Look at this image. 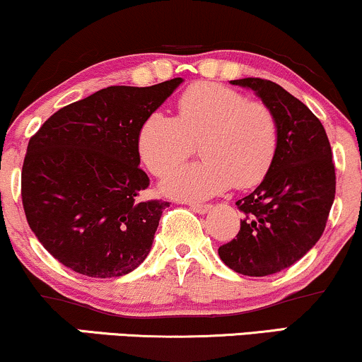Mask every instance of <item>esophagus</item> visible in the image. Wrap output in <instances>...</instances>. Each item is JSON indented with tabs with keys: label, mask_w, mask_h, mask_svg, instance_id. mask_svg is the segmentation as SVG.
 <instances>
[{
	"label": "esophagus",
	"mask_w": 362,
	"mask_h": 362,
	"mask_svg": "<svg viewBox=\"0 0 362 362\" xmlns=\"http://www.w3.org/2000/svg\"><path fill=\"white\" fill-rule=\"evenodd\" d=\"M189 207L192 211H195V213H199V214H204V213H207V209H209V204H201V202H189Z\"/></svg>",
	"instance_id": "esophagus-1"
}]
</instances>
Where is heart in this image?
<instances>
[{"label":"heart","instance_id":"obj_1","mask_svg":"<svg viewBox=\"0 0 362 362\" xmlns=\"http://www.w3.org/2000/svg\"><path fill=\"white\" fill-rule=\"evenodd\" d=\"M175 117L155 110L136 136L141 161L155 177H165L202 141V162L179 169L163 182L177 199H206L236 185L250 189L271 172L279 149V124L267 103L240 90L199 81L177 98Z\"/></svg>","mask_w":362,"mask_h":362}]
</instances>
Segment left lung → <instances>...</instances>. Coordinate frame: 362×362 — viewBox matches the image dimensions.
I'll use <instances>...</instances> for the list:
<instances>
[{
    "mask_svg": "<svg viewBox=\"0 0 362 362\" xmlns=\"http://www.w3.org/2000/svg\"><path fill=\"white\" fill-rule=\"evenodd\" d=\"M257 91L279 124V149L262 184L236 202L245 214L236 238L218 248L243 276H271L298 262L323 235L335 199V165L317 115L277 83L233 80Z\"/></svg>",
    "mask_w": 362,
    "mask_h": 362,
    "instance_id": "8db88e82",
    "label": "left lung"
}]
</instances>
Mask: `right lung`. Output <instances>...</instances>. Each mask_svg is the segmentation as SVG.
<instances>
[{
	"mask_svg": "<svg viewBox=\"0 0 362 362\" xmlns=\"http://www.w3.org/2000/svg\"><path fill=\"white\" fill-rule=\"evenodd\" d=\"M182 78L153 86H109L62 107L28 141L22 204L54 259L88 277L134 271L151 250L168 202L141 201L149 178L136 136Z\"/></svg>",
	"mask_w": 362,
	"mask_h": 362,
	"instance_id": "add662e5",
	"label": "right lung"
}]
</instances>
